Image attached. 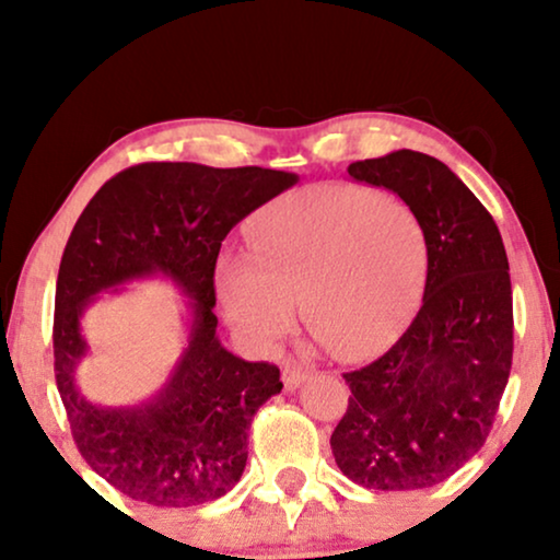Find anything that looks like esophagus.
I'll use <instances>...</instances> for the list:
<instances>
[{
  "label": "esophagus",
  "instance_id": "esophagus-1",
  "mask_svg": "<svg viewBox=\"0 0 560 560\" xmlns=\"http://www.w3.org/2000/svg\"><path fill=\"white\" fill-rule=\"evenodd\" d=\"M305 377H308V372H305L303 366H295V364L282 366V385H285L288 393H293V389L301 387Z\"/></svg>",
  "mask_w": 560,
  "mask_h": 560
}]
</instances>
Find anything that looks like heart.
Returning <instances> with one entry per match:
<instances>
[{"mask_svg":"<svg viewBox=\"0 0 560 560\" xmlns=\"http://www.w3.org/2000/svg\"><path fill=\"white\" fill-rule=\"evenodd\" d=\"M249 249L221 255L217 288L255 343L303 318L336 354L364 357L397 334L428 275V234L402 198L347 183L298 190L257 213Z\"/></svg>","mask_w":560,"mask_h":560,"instance_id":"obj_1","label":"heart"}]
</instances>
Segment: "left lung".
Here are the masks:
<instances>
[{"instance_id":"obj_1","label":"left lung","mask_w":560,"mask_h":560,"mask_svg":"<svg viewBox=\"0 0 560 560\" xmlns=\"http://www.w3.org/2000/svg\"><path fill=\"white\" fill-rule=\"evenodd\" d=\"M393 190L428 234L423 305L400 339L347 372V412L331 433L339 469L366 489L441 485L492 431L512 366V285L500 229L441 160L416 150L349 165Z\"/></svg>"}]
</instances>
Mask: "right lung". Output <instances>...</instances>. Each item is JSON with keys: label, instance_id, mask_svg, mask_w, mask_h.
Listing matches in <instances>:
<instances>
[{"label": "right lung", "instance_id": "add662e5", "mask_svg": "<svg viewBox=\"0 0 560 560\" xmlns=\"http://www.w3.org/2000/svg\"><path fill=\"white\" fill-rule=\"evenodd\" d=\"M295 183V173L257 165L142 163L106 180L75 221L56 282V385L81 456L132 500L194 508L240 481L252 418L282 382L275 364L221 347L213 270L226 234ZM150 273L171 277L195 301L189 349L150 404H89L74 387L86 349L82 311L102 289Z\"/></svg>", "mask_w": 560, "mask_h": 560}]
</instances>
